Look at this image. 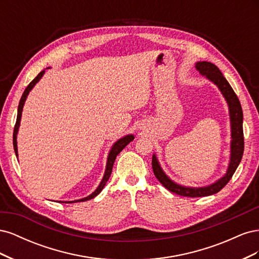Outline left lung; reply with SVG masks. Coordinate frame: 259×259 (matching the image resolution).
Listing matches in <instances>:
<instances>
[{
	"instance_id": "8db88e82",
	"label": "left lung",
	"mask_w": 259,
	"mask_h": 259,
	"mask_svg": "<svg viewBox=\"0 0 259 259\" xmlns=\"http://www.w3.org/2000/svg\"><path fill=\"white\" fill-rule=\"evenodd\" d=\"M195 68L198 71L205 76L207 80L213 82L219 91L222 92L225 97L227 104L229 107L230 114V123H231V147H230V162L227 173L224 177L218 179L216 183L211 184L206 187L200 188H191L180 186L173 180H170L166 174L161 168L158 159L155 154L152 156V169L155 177L159 182L166 188L167 190L174 192L176 194L183 195V197L189 198H198V197H206L221 191L223 188L229 183V180L233 176L234 171L238 168L241 159L244 151V136H243V112L240 100L236 93L232 90L230 84L225 79L223 73L214 64L208 61H199L195 64Z\"/></svg>"
}]
</instances>
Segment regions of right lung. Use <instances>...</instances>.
Returning <instances> with one entry per match:
<instances>
[{"label": "right lung", "instance_id": "right-lung-1", "mask_svg": "<svg viewBox=\"0 0 259 259\" xmlns=\"http://www.w3.org/2000/svg\"><path fill=\"white\" fill-rule=\"evenodd\" d=\"M45 72V70H43V71H41L40 73H38L34 79L30 82V84L27 86V89L25 90V92H23L22 96L20 98V101H19V106H18V111H17V120H16V124H15V127H14V134H13V145H14V150H15V153H16V156H18L17 152V133H18V128H19V125H20V120H21V112H22V108H23V105H25V101L27 99V96L28 94L30 93V91L33 89V86L41 80V77L43 76ZM132 140H134V136L133 135H126L125 137L121 138L117 140V142H115V144L112 146L110 152H109V155H108V160H107V165H106V170H105V175L103 177V180H101V183L99 184L97 189L94 191L92 194H90L89 197L86 198H83V199H80V200H76V201H70V202H62V203H72V202H84V201H88V200H91L93 198H95L97 194L100 193V191L104 189V187L106 185V183L108 182L109 177H110L111 175V171H112V167H113V163L115 161V158L116 155L119 154L123 149L126 147Z\"/></svg>", "mask_w": 259, "mask_h": 259}]
</instances>
